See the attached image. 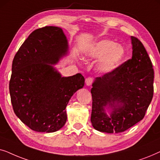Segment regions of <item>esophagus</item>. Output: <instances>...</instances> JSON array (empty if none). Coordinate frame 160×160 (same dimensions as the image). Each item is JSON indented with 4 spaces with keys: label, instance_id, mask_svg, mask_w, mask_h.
<instances>
[{
    "label": "esophagus",
    "instance_id": "esophagus-1",
    "mask_svg": "<svg viewBox=\"0 0 160 160\" xmlns=\"http://www.w3.org/2000/svg\"><path fill=\"white\" fill-rule=\"evenodd\" d=\"M92 82H93V79L91 77L86 78V84L87 86H91L92 84Z\"/></svg>",
    "mask_w": 160,
    "mask_h": 160
}]
</instances>
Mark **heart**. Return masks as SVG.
<instances>
[{
  "label": "heart",
  "mask_w": 160,
  "mask_h": 160,
  "mask_svg": "<svg viewBox=\"0 0 160 160\" xmlns=\"http://www.w3.org/2000/svg\"><path fill=\"white\" fill-rule=\"evenodd\" d=\"M85 55L90 59H100L98 69L103 73L113 71L125 56L123 46L108 39H102L89 46Z\"/></svg>",
  "instance_id": "obj_1"
}]
</instances>
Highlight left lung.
<instances>
[{
    "label": "left lung",
    "mask_w": 160,
    "mask_h": 160,
    "mask_svg": "<svg viewBox=\"0 0 160 160\" xmlns=\"http://www.w3.org/2000/svg\"><path fill=\"white\" fill-rule=\"evenodd\" d=\"M132 58L95 78L91 122L100 132H124L143 119L154 95V69L143 43L131 36ZM108 111L109 114L106 110Z\"/></svg>",
    "instance_id": "left-lung-1"
}]
</instances>
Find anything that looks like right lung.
I'll list each match as a JSON object with an SVG mask.
<instances>
[{"label": "right lung", "mask_w": 160, "mask_h": 160, "mask_svg": "<svg viewBox=\"0 0 160 160\" xmlns=\"http://www.w3.org/2000/svg\"><path fill=\"white\" fill-rule=\"evenodd\" d=\"M68 51L62 28L47 26L34 30L13 60L9 82L13 109L36 132H54L62 128L70 99L84 85L81 73L62 77L54 67Z\"/></svg>", "instance_id": "right-lung-1"}]
</instances>
